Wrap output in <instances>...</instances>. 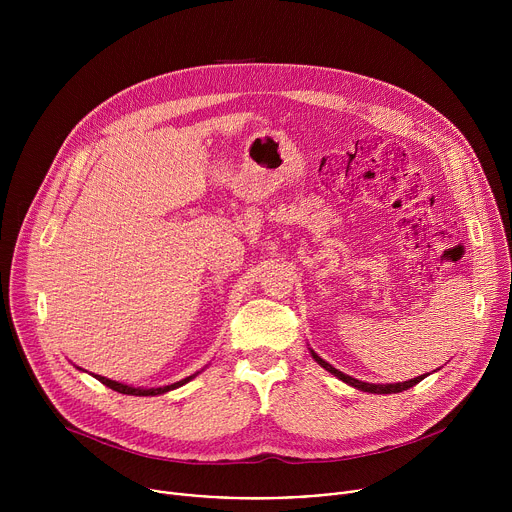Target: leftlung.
Instances as JSON below:
<instances>
[{"label": "left lung", "instance_id": "8db88e82", "mask_svg": "<svg viewBox=\"0 0 512 512\" xmlns=\"http://www.w3.org/2000/svg\"><path fill=\"white\" fill-rule=\"evenodd\" d=\"M312 356L316 358V362L318 364H322V367L328 371V373H332L334 377H338L340 381H344V383H348V385H352V387H356V389H360V391H367V393H379V395H389V393H401V391H407V389H411L413 385H417L423 377H415V379H411V381H405V383H395V385H373V383H362V381H358V379H352V377H348V375H344V373H340V371H336L332 364H328L326 360H322L314 350H312Z\"/></svg>", "mask_w": 512, "mask_h": 512}]
</instances>
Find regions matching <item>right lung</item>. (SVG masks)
Instances as JSON below:
<instances>
[{"label": "right lung", "mask_w": 512, "mask_h": 512, "mask_svg": "<svg viewBox=\"0 0 512 512\" xmlns=\"http://www.w3.org/2000/svg\"><path fill=\"white\" fill-rule=\"evenodd\" d=\"M95 379H97V381H101L103 385H107L109 389H113V391H117V393H123V395H139V397H150V395H162V393H166V391L178 389V387H182L184 383H188L192 377H186V379H182V381H178V383H174V385H168V387H158V389H139V387H127V385H121V383H117V381L105 379V377H101V375H95Z\"/></svg>", "instance_id": "obj_1"}]
</instances>
